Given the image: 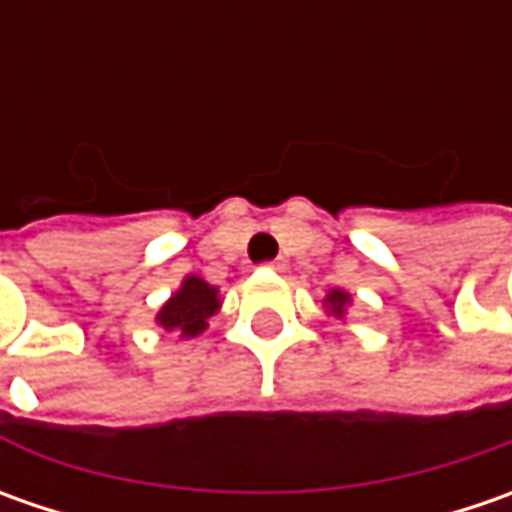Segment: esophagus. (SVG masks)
Returning <instances> with one entry per match:
<instances>
[{"label": "esophagus", "instance_id": "1", "mask_svg": "<svg viewBox=\"0 0 512 512\" xmlns=\"http://www.w3.org/2000/svg\"><path fill=\"white\" fill-rule=\"evenodd\" d=\"M267 270H279V273H282V270H285L287 267V262L285 259H276V262H267Z\"/></svg>", "mask_w": 512, "mask_h": 512}]
</instances>
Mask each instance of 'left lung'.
Here are the masks:
<instances>
[{
  "mask_svg": "<svg viewBox=\"0 0 512 512\" xmlns=\"http://www.w3.org/2000/svg\"><path fill=\"white\" fill-rule=\"evenodd\" d=\"M353 305V296L342 290V287H333V290H327L325 296V310L330 316H336V319H344L347 316V307Z\"/></svg>",
  "mask_w": 512,
  "mask_h": 512,
  "instance_id": "obj_1",
  "label": "left lung"
}]
</instances>
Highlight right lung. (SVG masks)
Instances as JSON below:
<instances>
[{"mask_svg": "<svg viewBox=\"0 0 512 512\" xmlns=\"http://www.w3.org/2000/svg\"><path fill=\"white\" fill-rule=\"evenodd\" d=\"M222 310V293L219 287L207 285L202 276H185L176 293L159 307L156 325L168 333H179V339H196L207 330L210 316Z\"/></svg>", "mask_w": 512, "mask_h": 512, "instance_id": "add662e5", "label": "right lung"}]
</instances>
